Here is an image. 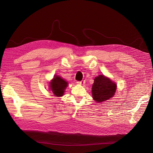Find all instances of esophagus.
Masks as SVG:
<instances>
[{
    "label": "esophagus",
    "instance_id": "34e87169",
    "mask_svg": "<svg viewBox=\"0 0 153 153\" xmlns=\"http://www.w3.org/2000/svg\"><path fill=\"white\" fill-rule=\"evenodd\" d=\"M76 83H77V84H79V85H81V84H83V83H84V82H82V81H81V82H80V81H78V82H77Z\"/></svg>",
    "mask_w": 153,
    "mask_h": 153
}]
</instances>
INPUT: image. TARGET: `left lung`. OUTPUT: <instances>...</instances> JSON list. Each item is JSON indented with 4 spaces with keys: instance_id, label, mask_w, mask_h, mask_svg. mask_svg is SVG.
Masks as SVG:
<instances>
[{
    "instance_id": "obj_1",
    "label": "left lung",
    "mask_w": 153,
    "mask_h": 153,
    "mask_svg": "<svg viewBox=\"0 0 153 153\" xmlns=\"http://www.w3.org/2000/svg\"><path fill=\"white\" fill-rule=\"evenodd\" d=\"M117 89L115 84L108 77L100 75L94 78L92 87V95L96 102L101 103L110 98L115 94Z\"/></svg>"
}]
</instances>
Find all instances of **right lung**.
Wrapping results in <instances>:
<instances>
[{
	"label": "right lung",
	"mask_w": 153,
	"mask_h": 153,
	"mask_svg": "<svg viewBox=\"0 0 153 153\" xmlns=\"http://www.w3.org/2000/svg\"><path fill=\"white\" fill-rule=\"evenodd\" d=\"M68 84V83L61 76L55 75L50 82V89L52 91L55 96H62Z\"/></svg>",
	"instance_id": "1"
}]
</instances>
